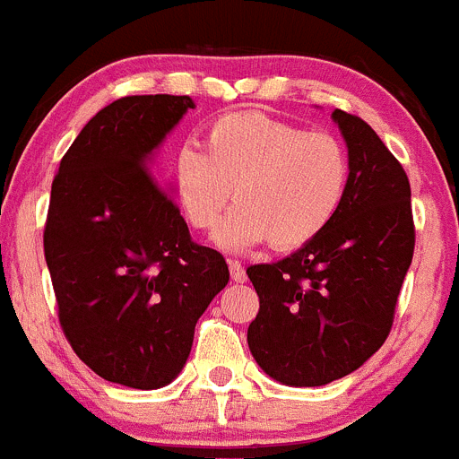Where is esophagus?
Returning a JSON list of instances; mask_svg holds the SVG:
<instances>
[{
    "label": "esophagus",
    "instance_id": "34e87169",
    "mask_svg": "<svg viewBox=\"0 0 459 459\" xmlns=\"http://www.w3.org/2000/svg\"><path fill=\"white\" fill-rule=\"evenodd\" d=\"M230 274H232V279L237 283H243L247 279V274H246V268H243V264L241 261H237V259H232L230 261Z\"/></svg>",
    "mask_w": 459,
    "mask_h": 459
}]
</instances>
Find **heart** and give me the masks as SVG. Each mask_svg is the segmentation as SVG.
Segmentation results:
<instances>
[{"label": "heart", "instance_id": "obj_1", "mask_svg": "<svg viewBox=\"0 0 459 459\" xmlns=\"http://www.w3.org/2000/svg\"><path fill=\"white\" fill-rule=\"evenodd\" d=\"M347 186L349 155L338 137L255 110L218 117L203 146H182L171 169L173 198L198 232H216L232 198L238 204L218 237L227 250L307 246L333 221Z\"/></svg>", "mask_w": 459, "mask_h": 459}]
</instances>
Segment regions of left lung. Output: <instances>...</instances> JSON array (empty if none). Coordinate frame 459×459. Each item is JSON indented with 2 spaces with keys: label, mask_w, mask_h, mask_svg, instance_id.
<instances>
[{
  "label": "left lung",
  "mask_w": 459,
  "mask_h": 459,
  "mask_svg": "<svg viewBox=\"0 0 459 459\" xmlns=\"http://www.w3.org/2000/svg\"><path fill=\"white\" fill-rule=\"evenodd\" d=\"M349 148V186L333 221L274 264L247 268L259 313L247 344L268 377L317 387L347 377L381 349L412 264L410 182L372 126L333 112Z\"/></svg>",
  "instance_id": "1"
}]
</instances>
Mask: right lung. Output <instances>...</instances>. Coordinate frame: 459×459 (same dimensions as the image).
<instances>
[{
	"mask_svg": "<svg viewBox=\"0 0 459 459\" xmlns=\"http://www.w3.org/2000/svg\"><path fill=\"white\" fill-rule=\"evenodd\" d=\"M189 96H124L96 112L60 160L45 222L58 320L101 378L155 390L180 374L195 322L230 281L195 243L151 155Z\"/></svg>",
	"mask_w": 459,
	"mask_h": 459,
	"instance_id": "1",
	"label": "right lung"
}]
</instances>
